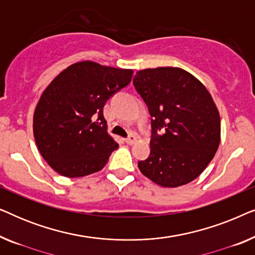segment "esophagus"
I'll return each instance as SVG.
<instances>
[{"label": "esophagus", "instance_id": "obj_1", "mask_svg": "<svg viewBox=\"0 0 255 255\" xmlns=\"http://www.w3.org/2000/svg\"><path fill=\"white\" fill-rule=\"evenodd\" d=\"M125 141H127L128 145L134 144V142L137 141V135H135V134H130L127 139H125Z\"/></svg>", "mask_w": 255, "mask_h": 255}]
</instances>
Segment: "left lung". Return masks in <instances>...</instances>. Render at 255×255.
I'll use <instances>...</instances> for the list:
<instances>
[{"label":"left lung","mask_w":255,"mask_h":255,"mask_svg":"<svg viewBox=\"0 0 255 255\" xmlns=\"http://www.w3.org/2000/svg\"><path fill=\"white\" fill-rule=\"evenodd\" d=\"M133 86L152 117L151 153L138 162L139 169L161 187L191 182L207 168L221 141V117L210 93L179 67L142 69Z\"/></svg>","instance_id":"8db88e82"}]
</instances>
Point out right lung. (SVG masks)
I'll use <instances>...</instances> for the list:
<instances>
[{
    "label": "right lung",
    "instance_id": "right-lung-1",
    "mask_svg": "<svg viewBox=\"0 0 255 255\" xmlns=\"http://www.w3.org/2000/svg\"><path fill=\"white\" fill-rule=\"evenodd\" d=\"M132 69L80 61L55 76L33 114L37 147L55 172L81 177L99 172L118 147L108 133L103 107L131 82Z\"/></svg>",
    "mask_w": 255,
    "mask_h": 255
}]
</instances>
